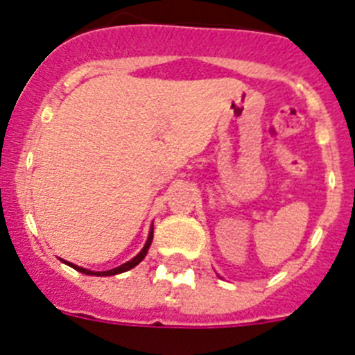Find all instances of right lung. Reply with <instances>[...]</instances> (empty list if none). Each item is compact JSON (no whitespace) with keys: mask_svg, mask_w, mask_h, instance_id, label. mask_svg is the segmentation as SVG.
I'll use <instances>...</instances> for the list:
<instances>
[{"mask_svg":"<svg viewBox=\"0 0 355 355\" xmlns=\"http://www.w3.org/2000/svg\"><path fill=\"white\" fill-rule=\"evenodd\" d=\"M150 241H153V229H150L149 238H147V241H146V245H144V249L140 250V252L137 254V256H135V258L131 259V261L124 263V265L117 266V268H112V270H106V272H92V270H87V268H81V266H78V265H72V263H67V261H64V263H67L69 266H72V268H74V270L81 272V274H87V275H115V274H122V272L131 270V268H133V266H137V265H139L140 261H142L144 258H146L147 250H149Z\"/></svg>","mask_w":355,"mask_h":355,"instance_id":"add662e5","label":"right lung"}]
</instances>
